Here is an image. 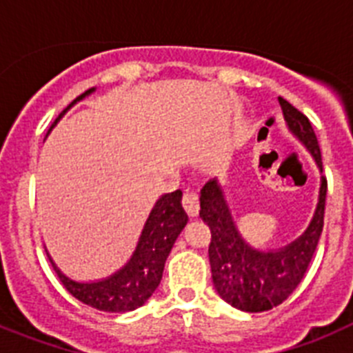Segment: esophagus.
<instances>
[{
    "mask_svg": "<svg viewBox=\"0 0 353 353\" xmlns=\"http://www.w3.org/2000/svg\"><path fill=\"white\" fill-rule=\"evenodd\" d=\"M182 205L185 208V212L189 214V217H196L199 212V199L196 192H185L182 198Z\"/></svg>",
    "mask_w": 353,
    "mask_h": 353,
    "instance_id": "34e87169",
    "label": "esophagus"
}]
</instances>
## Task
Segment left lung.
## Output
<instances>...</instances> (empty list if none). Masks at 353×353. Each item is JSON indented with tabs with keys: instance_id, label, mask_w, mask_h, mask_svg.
I'll list each match as a JSON object with an SVG mask.
<instances>
[{
	"instance_id": "8db88e82",
	"label": "left lung",
	"mask_w": 353,
	"mask_h": 353,
	"mask_svg": "<svg viewBox=\"0 0 353 353\" xmlns=\"http://www.w3.org/2000/svg\"><path fill=\"white\" fill-rule=\"evenodd\" d=\"M277 101L288 132L313 157L322 174V155L310 120L283 97ZM199 194V217L210 226L212 232L208 260L212 281L219 297L245 313L269 311L286 301L302 281L322 235L325 179L320 176L318 201L307 228L295 240L274 249L254 248L242 236L219 179L205 183Z\"/></svg>"
}]
</instances>
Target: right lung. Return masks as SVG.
I'll use <instances>...</instances> for the list:
<instances>
[{
  "label": "right lung",
  "instance_id": "1",
  "mask_svg": "<svg viewBox=\"0 0 353 353\" xmlns=\"http://www.w3.org/2000/svg\"><path fill=\"white\" fill-rule=\"evenodd\" d=\"M95 90H86L72 104H68L67 109H63L60 117L56 118L49 132L58 125V121L67 114L68 109L95 93ZM187 221L189 217L182 207V191L179 189L162 194L150 210L138 244L127 263L121 265L117 272L93 281H77L74 277L67 276L56 265L48 249L46 252L51 260L52 269L72 297H76L77 301L93 310L105 311V313H127L141 307L161 285L166 258L170 256L171 249L185 228Z\"/></svg>",
  "mask_w": 353,
  "mask_h": 353
}]
</instances>
